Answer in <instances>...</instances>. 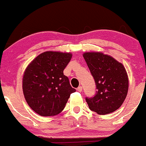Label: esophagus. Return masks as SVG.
<instances>
[{"instance_id": "obj_1", "label": "esophagus", "mask_w": 146, "mask_h": 146, "mask_svg": "<svg viewBox=\"0 0 146 146\" xmlns=\"http://www.w3.org/2000/svg\"><path fill=\"white\" fill-rule=\"evenodd\" d=\"M82 90H83L82 86H78V88H77V91H78V92H82Z\"/></svg>"}]
</instances>
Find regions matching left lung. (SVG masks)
<instances>
[{
    "instance_id": "obj_1",
    "label": "left lung",
    "mask_w": 146,
    "mask_h": 146,
    "mask_svg": "<svg viewBox=\"0 0 146 146\" xmlns=\"http://www.w3.org/2000/svg\"><path fill=\"white\" fill-rule=\"evenodd\" d=\"M94 78L96 93L86 97L89 109L101 115L119 109L128 91V77L122 63L102 52H85L83 54Z\"/></svg>"
}]
</instances>
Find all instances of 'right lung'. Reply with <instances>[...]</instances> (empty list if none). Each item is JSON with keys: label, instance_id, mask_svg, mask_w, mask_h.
I'll list each match as a JSON object with an SVG mask.
<instances>
[{"label": "right lung", "instance_id": "add662e5", "mask_svg": "<svg viewBox=\"0 0 146 146\" xmlns=\"http://www.w3.org/2000/svg\"><path fill=\"white\" fill-rule=\"evenodd\" d=\"M71 58V53L47 51L27 66L23 76V93L29 106L40 116L60 113L76 92L63 74Z\"/></svg>", "mask_w": 146, "mask_h": 146}]
</instances>
